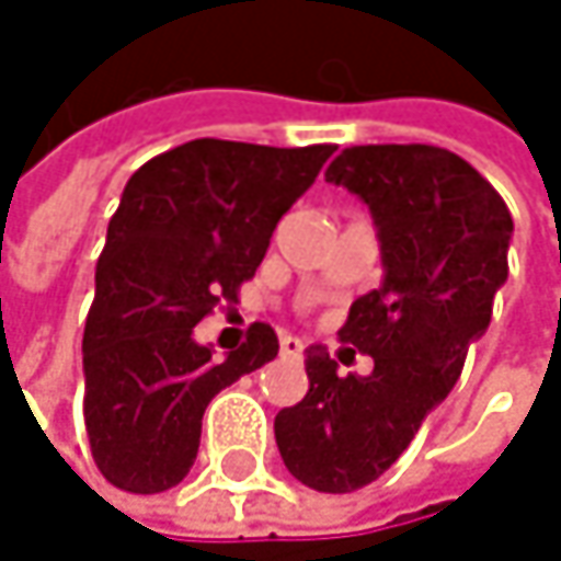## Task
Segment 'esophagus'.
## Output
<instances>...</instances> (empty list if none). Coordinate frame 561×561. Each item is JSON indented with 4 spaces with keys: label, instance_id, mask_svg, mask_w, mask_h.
Masks as SVG:
<instances>
[{
    "label": "esophagus",
    "instance_id": "esophagus-1",
    "mask_svg": "<svg viewBox=\"0 0 561 561\" xmlns=\"http://www.w3.org/2000/svg\"><path fill=\"white\" fill-rule=\"evenodd\" d=\"M279 351H282V357H301V354H305V341H298V337L285 334V337L279 341Z\"/></svg>",
    "mask_w": 561,
    "mask_h": 561
}]
</instances>
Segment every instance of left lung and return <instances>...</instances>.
<instances>
[{"label":"left lung","mask_w":561,"mask_h":561,"mask_svg":"<svg viewBox=\"0 0 561 561\" xmlns=\"http://www.w3.org/2000/svg\"><path fill=\"white\" fill-rule=\"evenodd\" d=\"M374 214L383 279L351 305L341 341L374 374H337L311 347L308 392L276 415L282 461L305 488L351 494L409 448L491 324L513 217L494 184L438 146H351L328 171Z\"/></svg>","instance_id":"left-lung-1"}]
</instances>
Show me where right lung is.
Returning a JSON list of instances; mask_svg holds the SVG:
<instances>
[{
  "mask_svg": "<svg viewBox=\"0 0 561 561\" xmlns=\"http://www.w3.org/2000/svg\"><path fill=\"white\" fill-rule=\"evenodd\" d=\"M331 152L328 142L273 149L194 139L129 178L83 328V422L113 488L162 494L184 481L207 402L279 354L263 321L247 328L227 360H214L191 331L237 301L282 214Z\"/></svg>",
  "mask_w": 561,
  "mask_h": 561,
  "instance_id": "obj_1",
  "label": "right lung"
}]
</instances>
